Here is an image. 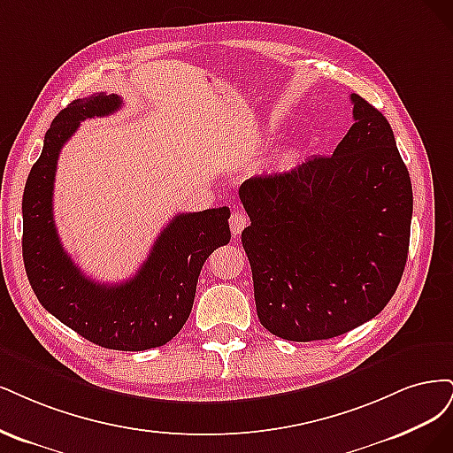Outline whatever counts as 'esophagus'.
Masks as SVG:
<instances>
[{"label": "esophagus", "mask_w": 453, "mask_h": 453, "mask_svg": "<svg viewBox=\"0 0 453 453\" xmlns=\"http://www.w3.org/2000/svg\"><path fill=\"white\" fill-rule=\"evenodd\" d=\"M246 226H248V216L241 209H233L229 218V227H231L233 237H239Z\"/></svg>", "instance_id": "obj_1"}]
</instances>
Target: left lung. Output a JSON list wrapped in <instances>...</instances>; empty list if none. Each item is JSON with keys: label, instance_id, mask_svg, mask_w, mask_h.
Wrapping results in <instances>:
<instances>
[{"label": "left lung", "instance_id": "1", "mask_svg": "<svg viewBox=\"0 0 453 453\" xmlns=\"http://www.w3.org/2000/svg\"><path fill=\"white\" fill-rule=\"evenodd\" d=\"M349 99L354 124L333 156L239 188L257 318L286 341H326L369 322L406 265L408 169L386 116L357 94Z\"/></svg>", "mask_w": 453, "mask_h": 453}]
</instances>
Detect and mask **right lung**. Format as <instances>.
<instances>
[{"mask_svg":"<svg viewBox=\"0 0 453 453\" xmlns=\"http://www.w3.org/2000/svg\"><path fill=\"white\" fill-rule=\"evenodd\" d=\"M122 107L116 94L75 99L52 120L22 197V257L39 303L62 324L111 349L142 352L167 344L192 312L203 264L231 239L229 209L182 212L159 233L142 267L120 284L88 279L58 237L52 192L58 156L82 120Z\"/></svg>","mask_w":453,"mask_h":453,"instance_id":"add662e5","label":"right lung"}]
</instances>
